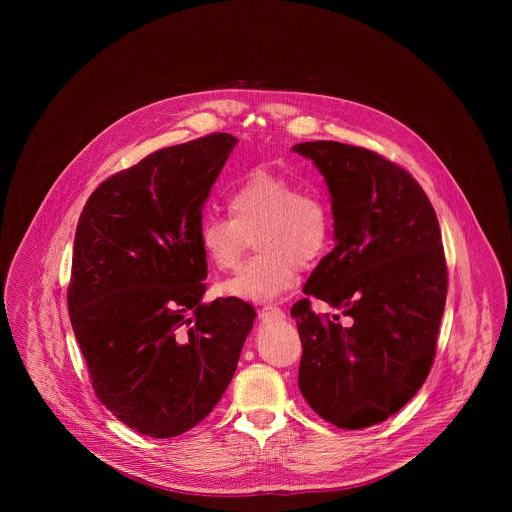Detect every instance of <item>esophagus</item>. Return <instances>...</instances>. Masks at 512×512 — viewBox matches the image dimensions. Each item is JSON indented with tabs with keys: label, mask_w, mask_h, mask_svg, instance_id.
Here are the masks:
<instances>
[{
	"label": "esophagus",
	"mask_w": 512,
	"mask_h": 512,
	"mask_svg": "<svg viewBox=\"0 0 512 512\" xmlns=\"http://www.w3.org/2000/svg\"><path fill=\"white\" fill-rule=\"evenodd\" d=\"M259 318L261 320H277V318H283V310L277 306H265L259 310Z\"/></svg>",
	"instance_id": "obj_1"
}]
</instances>
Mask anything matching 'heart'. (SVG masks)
I'll list each match as a JSON object with an SVG mask.
<instances>
[{
  "instance_id": "1",
  "label": "heart",
  "mask_w": 512,
  "mask_h": 512,
  "mask_svg": "<svg viewBox=\"0 0 512 512\" xmlns=\"http://www.w3.org/2000/svg\"><path fill=\"white\" fill-rule=\"evenodd\" d=\"M227 204L231 216L206 210L198 221L206 261L221 271L235 269L253 233L259 255L221 283L223 296L271 302L296 285L300 265H312L328 247L326 204L277 174L251 172L231 190Z\"/></svg>"
}]
</instances>
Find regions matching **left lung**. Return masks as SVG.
<instances>
[{"mask_svg":"<svg viewBox=\"0 0 512 512\" xmlns=\"http://www.w3.org/2000/svg\"><path fill=\"white\" fill-rule=\"evenodd\" d=\"M326 180L336 247L304 294L350 316L291 308L304 354L298 385L308 405L342 429L395 415L425 383L444 316L448 271L435 210L409 172L338 141L296 143Z\"/></svg>","mask_w":512,"mask_h":512,"instance_id":"left-lung-1","label":"left lung"}]
</instances>
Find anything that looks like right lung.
I'll return each mask as SVG.
<instances>
[{"mask_svg":"<svg viewBox=\"0 0 512 512\" xmlns=\"http://www.w3.org/2000/svg\"><path fill=\"white\" fill-rule=\"evenodd\" d=\"M239 139L212 133L107 178L75 235L68 314L101 403L137 433L174 437L227 391L255 310L202 302L198 221Z\"/></svg>","mask_w":512,"mask_h":512,"instance_id":"obj_1","label":"right lung"}]
</instances>
